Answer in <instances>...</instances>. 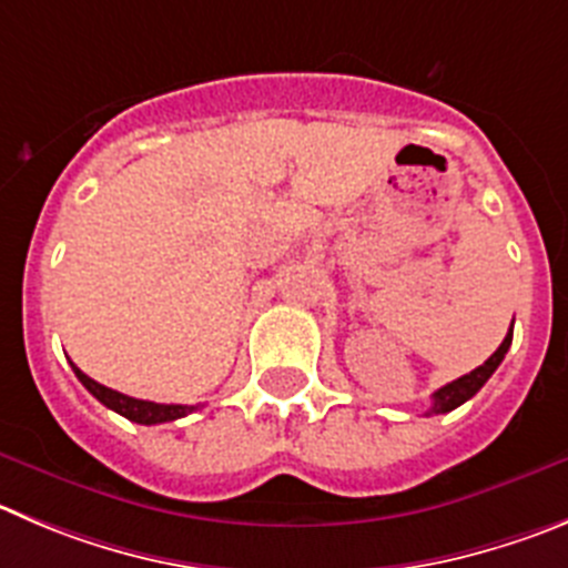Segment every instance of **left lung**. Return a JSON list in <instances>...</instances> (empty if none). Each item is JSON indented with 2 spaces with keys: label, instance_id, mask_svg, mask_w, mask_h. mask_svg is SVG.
I'll return each mask as SVG.
<instances>
[{
  "label": "left lung",
  "instance_id": "8db88e82",
  "mask_svg": "<svg viewBox=\"0 0 568 568\" xmlns=\"http://www.w3.org/2000/svg\"><path fill=\"white\" fill-rule=\"evenodd\" d=\"M510 344H513V327H510V333H507V336H505V342L499 344V349H496V353H493V356L487 358L485 364H481V367L470 369L468 375H463V378L452 381V384L439 386V389L434 392V395H432V409H428V415H445V412L457 409V406H463L465 400H470V397H474L476 392H479L481 386L487 384V378H490V375L496 373V367H499V364L505 362Z\"/></svg>",
  "mask_w": 568,
  "mask_h": 568
}]
</instances>
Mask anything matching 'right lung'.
<instances>
[{
    "label": "right lung",
    "mask_w": 568,
    "mask_h": 568,
    "mask_svg": "<svg viewBox=\"0 0 568 568\" xmlns=\"http://www.w3.org/2000/svg\"><path fill=\"white\" fill-rule=\"evenodd\" d=\"M72 369H75L78 381H81V384L87 386V389L92 392L94 397H98L100 404L109 406V409L116 412V415L129 417L131 423H142V426H156V423L179 420V417H184V415H190V412L199 409V406L153 404V400H136V397H129V395H123V392L109 389V386L98 384V381L89 378L87 373H81V369H78L75 364H72Z\"/></svg>",
    "instance_id": "right-lung-1"
}]
</instances>
